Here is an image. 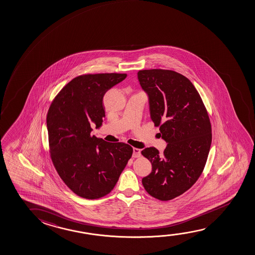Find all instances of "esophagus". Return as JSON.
<instances>
[{
  "label": "esophagus",
  "instance_id": "esophagus-1",
  "mask_svg": "<svg viewBox=\"0 0 255 255\" xmlns=\"http://www.w3.org/2000/svg\"><path fill=\"white\" fill-rule=\"evenodd\" d=\"M141 151L138 148H133V158H138L140 157Z\"/></svg>",
  "mask_w": 255,
  "mask_h": 255
}]
</instances>
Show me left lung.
Returning a JSON list of instances; mask_svg holds the SVG:
<instances>
[{"label": "left lung", "instance_id": "obj_1", "mask_svg": "<svg viewBox=\"0 0 255 255\" xmlns=\"http://www.w3.org/2000/svg\"><path fill=\"white\" fill-rule=\"evenodd\" d=\"M137 77L149 96L151 120L168 143L162 154L153 146L141 151L152 166L142 184L150 196L169 201L191 188L203 173L212 140L211 120L199 93L184 75L147 69L138 71Z\"/></svg>", "mask_w": 255, "mask_h": 255}]
</instances>
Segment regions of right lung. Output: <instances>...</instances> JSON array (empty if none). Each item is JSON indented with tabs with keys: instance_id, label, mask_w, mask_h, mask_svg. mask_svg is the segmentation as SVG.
I'll list each match as a JSON object with an SVG mask.
<instances>
[{
	"instance_id": "obj_1",
	"label": "right lung",
	"mask_w": 255,
	"mask_h": 255,
	"mask_svg": "<svg viewBox=\"0 0 255 255\" xmlns=\"http://www.w3.org/2000/svg\"><path fill=\"white\" fill-rule=\"evenodd\" d=\"M126 76L82 74L68 82L49 107L46 125L53 166L65 184L82 198L98 199L110 194L132 156L129 144L92 136L90 126H102L104 96Z\"/></svg>"
}]
</instances>
